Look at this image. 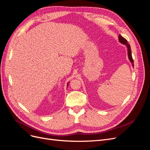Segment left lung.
Segmentation results:
<instances>
[{
    "label": "left lung",
    "mask_w": 150,
    "mask_h": 150,
    "mask_svg": "<svg viewBox=\"0 0 150 150\" xmlns=\"http://www.w3.org/2000/svg\"><path fill=\"white\" fill-rule=\"evenodd\" d=\"M119 41L120 42L123 44L124 45H126L127 49H128V58L130 61V62L132 63V66H134V61L133 59V57H132V55H131V47H130V45L128 43V41H127V40L126 39H125L123 37H122L121 35H119Z\"/></svg>",
    "instance_id": "8db88e82"
}]
</instances>
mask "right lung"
Returning a JSON list of instances; mask_svg holds the SVG:
<instances>
[{"instance_id": "add662e5", "label": "right lung", "mask_w": 150, "mask_h": 150, "mask_svg": "<svg viewBox=\"0 0 150 150\" xmlns=\"http://www.w3.org/2000/svg\"><path fill=\"white\" fill-rule=\"evenodd\" d=\"M68 84H67V86H68Z\"/></svg>"}]
</instances>
